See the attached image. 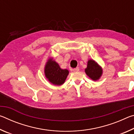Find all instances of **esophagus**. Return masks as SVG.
<instances>
[{"label":"esophagus","mask_w":134,"mask_h":134,"mask_svg":"<svg viewBox=\"0 0 134 134\" xmlns=\"http://www.w3.org/2000/svg\"><path fill=\"white\" fill-rule=\"evenodd\" d=\"M79 71V67H76L75 69H73V71L74 72H77V71Z\"/></svg>","instance_id":"34e87169"}]
</instances>
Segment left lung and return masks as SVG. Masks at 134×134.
<instances>
[{
	"label": "left lung",
	"instance_id": "obj_1",
	"mask_svg": "<svg viewBox=\"0 0 134 134\" xmlns=\"http://www.w3.org/2000/svg\"><path fill=\"white\" fill-rule=\"evenodd\" d=\"M85 72L93 80H99L102 74V67L93 60H89L87 62V68L85 69Z\"/></svg>",
	"mask_w": 134,
	"mask_h": 134
}]
</instances>
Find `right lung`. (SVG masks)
I'll use <instances>...</instances> for the list:
<instances>
[{
  "label": "right lung",
  "instance_id": "obj_1",
  "mask_svg": "<svg viewBox=\"0 0 134 134\" xmlns=\"http://www.w3.org/2000/svg\"><path fill=\"white\" fill-rule=\"evenodd\" d=\"M45 76L49 82L54 85L60 86L65 82L69 70L61 69L60 65L53 58H49L44 69Z\"/></svg>",
  "mask_w": 134,
  "mask_h": 134
}]
</instances>
